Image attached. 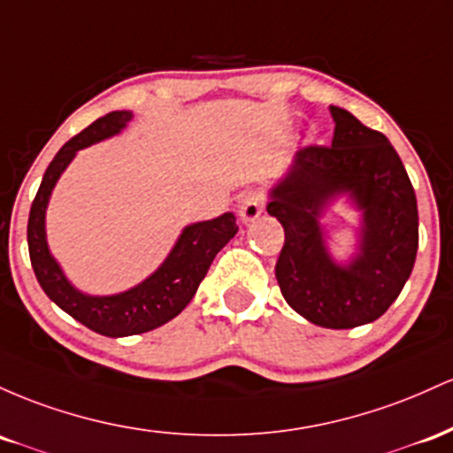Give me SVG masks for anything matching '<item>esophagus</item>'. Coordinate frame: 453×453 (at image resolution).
<instances>
[{"label": "esophagus", "mask_w": 453, "mask_h": 453, "mask_svg": "<svg viewBox=\"0 0 453 453\" xmlns=\"http://www.w3.org/2000/svg\"><path fill=\"white\" fill-rule=\"evenodd\" d=\"M263 210H265V196H263V192L250 190L243 195V199L240 203V218L243 222L257 220L263 213Z\"/></svg>", "instance_id": "1"}]
</instances>
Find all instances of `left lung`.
<instances>
[{
  "instance_id": "1",
  "label": "left lung",
  "mask_w": 453,
  "mask_h": 453,
  "mask_svg": "<svg viewBox=\"0 0 453 453\" xmlns=\"http://www.w3.org/2000/svg\"><path fill=\"white\" fill-rule=\"evenodd\" d=\"M332 117V145L297 151L267 211L284 228L276 278L288 306L321 327L350 329L377 321L409 280L419 243L418 199L388 136L340 106ZM338 191L356 196L366 222L363 254L349 268L326 257L316 222Z\"/></svg>"
}]
</instances>
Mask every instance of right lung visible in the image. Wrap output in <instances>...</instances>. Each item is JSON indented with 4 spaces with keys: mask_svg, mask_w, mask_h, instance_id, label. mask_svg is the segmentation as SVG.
<instances>
[{
    "mask_svg": "<svg viewBox=\"0 0 453 453\" xmlns=\"http://www.w3.org/2000/svg\"><path fill=\"white\" fill-rule=\"evenodd\" d=\"M128 119L130 113L126 111H113V113L96 119L58 151V156L44 173L27 222L29 258H32L34 273L42 291L64 312L83 323L91 332L111 338L151 332L175 319L195 297L213 257L226 246L228 240L235 237L237 228H240L235 225L233 213L188 226L165 265L154 276L147 278L143 284L126 293L111 295V297H89V295L79 293L70 287L62 269L49 254L47 240H44V211H47L50 190L62 171L70 165V160L74 158L76 151L96 143V141H103L106 136L117 134L128 124Z\"/></svg>",
    "mask_w": 453,
    "mask_h": 453,
    "instance_id": "add662e5",
    "label": "right lung"
}]
</instances>
